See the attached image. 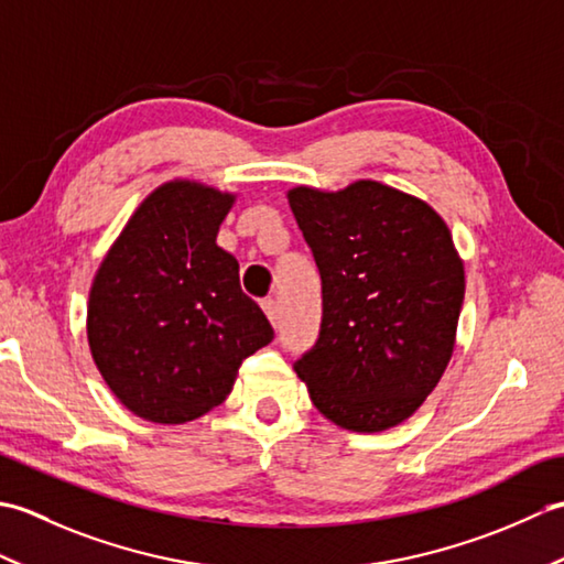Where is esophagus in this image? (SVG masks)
Wrapping results in <instances>:
<instances>
[{
    "instance_id": "34e87169",
    "label": "esophagus",
    "mask_w": 564,
    "mask_h": 564,
    "mask_svg": "<svg viewBox=\"0 0 564 564\" xmlns=\"http://www.w3.org/2000/svg\"><path fill=\"white\" fill-rule=\"evenodd\" d=\"M261 307H263V313H267V317L271 319V325H275V322H279V303H275L273 297H263Z\"/></svg>"
}]
</instances>
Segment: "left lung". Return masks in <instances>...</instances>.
<instances>
[{"mask_svg": "<svg viewBox=\"0 0 564 564\" xmlns=\"http://www.w3.org/2000/svg\"><path fill=\"white\" fill-rule=\"evenodd\" d=\"M289 200L322 279L319 337L295 364L310 400L351 431L404 422L446 370L463 307L446 223L378 182Z\"/></svg>", "mask_w": 564, "mask_h": 564, "instance_id": "left-lung-1", "label": "left lung"}]
</instances>
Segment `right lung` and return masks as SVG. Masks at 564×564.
Returning <instances> with one entry per match:
<instances>
[{
	"mask_svg": "<svg viewBox=\"0 0 564 564\" xmlns=\"http://www.w3.org/2000/svg\"><path fill=\"white\" fill-rule=\"evenodd\" d=\"M230 194L164 184L135 210L94 279V364L130 412L184 424L230 394L247 356L273 339L239 289V263L215 245Z\"/></svg>",
	"mask_w": 564,
	"mask_h": 564,
	"instance_id": "obj_1",
	"label": "right lung"
}]
</instances>
